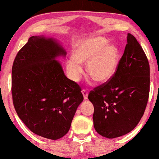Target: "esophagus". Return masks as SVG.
<instances>
[{"label":"esophagus","instance_id":"34e87169","mask_svg":"<svg viewBox=\"0 0 159 159\" xmlns=\"http://www.w3.org/2000/svg\"><path fill=\"white\" fill-rule=\"evenodd\" d=\"M82 93H83L84 99H86V98H88V92H87L86 89H83L82 90Z\"/></svg>","mask_w":159,"mask_h":159}]
</instances>
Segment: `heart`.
I'll list each match as a JSON object with an SVG mask.
<instances>
[{
	"mask_svg": "<svg viewBox=\"0 0 159 159\" xmlns=\"http://www.w3.org/2000/svg\"><path fill=\"white\" fill-rule=\"evenodd\" d=\"M107 42L104 37L95 35L81 39L76 44L73 56L66 61L71 80L79 81L83 64H86L87 74L96 83H106L113 77L120 62V51L115 45Z\"/></svg>",
	"mask_w": 159,
	"mask_h": 159,
	"instance_id": "obj_1",
	"label": "heart"
}]
</instances>
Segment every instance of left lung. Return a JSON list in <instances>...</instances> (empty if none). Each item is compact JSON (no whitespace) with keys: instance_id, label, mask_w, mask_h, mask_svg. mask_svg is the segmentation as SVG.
<instances>
[{"instance_id":"1","label":"left lung","mask_w":159,"mask_h":159,"mask_svg":"<svg viewBox=\"0 0 159 159\" xmlns=\"http://www.w3.org/2000/svg\"><path fill=\"white\" fill-rule=\"evenodd\" d=\"M149 74L146 54L136 38L128 33L124 54L113 77L89 94L94 106V127L98 134L113 139L136 127L148 102Z\"/></svg>"}]
</instances>
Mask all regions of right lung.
Instances as JSON below:
<instances>
[{"instance_id":"obj_1","label":"right lung","mask_w":159,"mask_h":159,"mask_svg":"<svg viewBox=\"0 0 159 159\" xmlns=\"http://www.w3.org/2000/svg\"><path fill=\"white\" fill-rule=\"evenodd\" d=\"M66 55L57 39L34 35L12 67L15 110L32 133L46 139H58L67 134L83 101L80 87L66 77L57 60Z\"/></svg>"}]
</instances>
